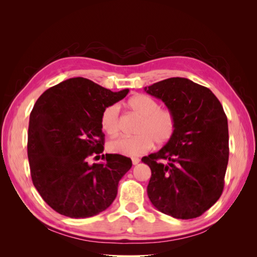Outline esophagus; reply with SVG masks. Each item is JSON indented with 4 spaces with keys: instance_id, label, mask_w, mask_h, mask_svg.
Returning a JSON list of instances; mask_svg holds the SVG:
<instances>
[{
    "instance_id": "obj_1",
    "label": "esophagus",
    "mask_w": 257,
    "mask_h": 257,
    "mask_svg": "<svg viewBox=\"0 0 257 257\" xmlns=\"http://www.w3.org/2000/svg\"><path fill=\"white\" fill-rule=\"evenodd\" d=\"M139 162H141V160H139L138 158H133V159H132V163H133V165H137Z\"/></svg>"
}]
</instances>
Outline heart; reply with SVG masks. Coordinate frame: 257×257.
Returning a JSON list of instances; mask_svg holds the SVG:
<instances>
[{"instance_id": "1", "label": "heart", "mask_w": 257, "mask_h": 257, "mask_svg": "<svg viewBox=\"0 0 257 257\" xmlns=\"http://www.w3.org/2000/svg\"><path fill=\"white\" fill-rule=\"evenodd\" d=\"M127 107L138 116L135 136H121L114 138L107 145L110 153L139 157L151 150L154 143L162 146L167 144L175 135L177 119L169 108H161L154 98L138 94L127 102ZM100 126L108 135H115L120 131L119 106L112 104L105 107L100 113Z\"/></svg>"}]
</instances>
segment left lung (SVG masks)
<instances>
[{"mask_svg": "<svg viewBox=\"0 0 257 257\" xmlns=\"http://www.w3.org/2000/svg\"><path fill=\"white\" fill-rule=\"evenodd\" d=\"M145 91L162 99L177 119L173 138L142 159L151 169L148 196L159 211L176 219L200 216L224 189L227 116L211 91L186 78H168Z\"/></svg>", "mask_w": 257, "mask_h": 257, "instance_id": "left-lung-1", "label": "left lung"}]
</instances>
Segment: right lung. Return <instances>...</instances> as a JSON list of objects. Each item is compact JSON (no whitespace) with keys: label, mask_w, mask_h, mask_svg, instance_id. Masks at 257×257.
<instances>
[{"label":"right lung","mask_w":257,"mask_h":257,"mask_svg":"<svg viewBox=\"0 0 257 257\" xmlns=\"http://www.w3.org/2000/svg\"><path fill=\"white\" fill-rule=\"evenodd\" d=\"M82 77L46 90L30 113L28 158L37 192L54 211L68 217H90L114 200L120 179L132 167L121 154L104 151L100 113L126 96ZM94 158V159H95Z\"/></svg>","instance_id":"1"}]
</instances>
